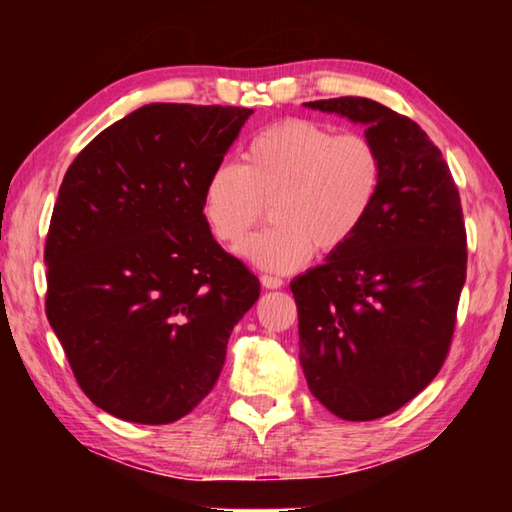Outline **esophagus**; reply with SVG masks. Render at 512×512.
Returning <instances> with one entry per match:
<instances>
[{"label":"esophagus","mask_w":512,"mask_h":512,"mask_svg":"<svg viewBox=\"0 0 512 512\" xmlns=\"http://www.w3.org/2000/svg\"><path fill=\"white\" fill-rule=\"evenodd\" d=\"M259 280H262V284L266 289H280L282 287V277L280 275H273V273H262V277H259Z\"/></svg>","instance_id":"esophagus-1"}]
</instances>
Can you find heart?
Returning <instances> with one entry per match:
<instances>
[{
	"label": "heart",
	"instance_id": "b5f03b06",
	"mask_svg": "<svg viewBox=\"0 0 512 512\" xmlns=\"http://www.w3.org/2000/svg\"><path fill=\"white\" fill-rule=\"evenodd\" d=\"M384 180L377 144L314 119H284L250 137L241 164H219L205 180L212 235L235 248L271 205L273 228L239 250L266 271L287 273L314 250L336 253L359 235Z\"/></svg>",
	"mask_w": 512,
	"mask_h": 512
}]
</instances>
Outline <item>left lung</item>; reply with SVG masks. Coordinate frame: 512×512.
Here are the masks:
<instances>
[{"mask_svg":"<svg viewBox=\"0 0 512 512\" xmlns=\"http://www.w3.org/2000/svg\"><path fill=\"white\" fill-rule=\"evenodd\" d=\"M305 106L366 126L384 162L359 235L291 282L311 395L343 420H377L411 402L447 359L467 271L461 196L413 119L363 97Z\"/></svg>","mask_w":512,"mask_h":512,"instance_id":"obj_1","label":"left lung"}]
</instances>
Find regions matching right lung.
I'll return each mask as SVG.
<instances>
[{"label":"right lung","mask_w":512,"mask_h":512,"mask_svg":"<svg viewBox=\"0 0 512 512\" xmlns=\"http://www.w3.org/2000/svg\"><path fill=\"white\" fill-rule=\"evenodd\" d=\"M250 115L149 103L69 164L45 244V309L83 393L115 418L169 424L192 411L259 298L203 214L205 180Z\"/></svg>","instance_id":"obj_1"}]
</instances>
